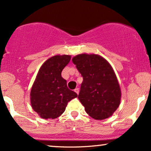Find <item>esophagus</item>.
Listing matches in <instances>:
<instances>
[{
    "label": "esophagus",
    "instance_id": "34e87169",
    "mask_svg": "<svg viewBox=\"0 0 151 151\" xmlns=\"http://www.w3.org/2000/svg\"><path fill=\"white\" fill-rule=\"evenodd\" d=\"M74 92H75L76 93H77V94H79V88H75V89H74Z\"/></svg>",
    "mask_w": 151,
    "mask_h": 151
}]
</instances>
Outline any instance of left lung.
I'll return each mask as SVG.
<instances>
[{"mask_svg": "<svg viewBox=\"0 0 151 151\" xmlns=\"http://www.w3.org/2000/svg\"><path fill=\"white\" fill-rule=\"evenodd\" d=\"M72 62L83 77L78 99L86 112L96 120L108 118L119 107L122 96L111 65L98 55H78Z\"/></svg>", "mask_w": 151, "mask_h": 151, "instance_id": "left-lung-1", "label": "left lung"}]
</instances>
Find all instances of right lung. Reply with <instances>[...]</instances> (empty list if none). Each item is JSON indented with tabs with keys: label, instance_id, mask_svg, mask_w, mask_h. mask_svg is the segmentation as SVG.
<instances>
[{
	"label": "right lung",
	"instance_id": "obj_1",
	"mask_svg": "<svg viewBox=\"0 0 151 151\" xmlns=\"http://www.w3.org/2000/svg\"><path fill=\"white\" fill-rule=\"evenodd\" d=\"M70 59V55H56L48 59L39 70L31 89L30 101L33 110L43 119L61 116L68 102L77 96L61 77L62 70Z\"/></svg>",
	"mask_w": 151,
	"mask_h": 151
}]
</instances>
